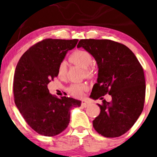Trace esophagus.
<instances>
[{
	"mask_svg": "<svg viewBox=\"0 0 157 157\" xmlns=\"http://www.w3.org/2000/svg\"><path fill=\"white\" fill-rule=\"evenodd\" d=\"M89 105L90 102L89 101H87V100H82V101L81 102V105H82V107H87V106Z\"/></svg>",
	"mask_w": 157,
	"mask_h": 157,
	"instance_id": "34e87169",
	"label": "esophagus"
}]
</instances>
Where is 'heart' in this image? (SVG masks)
<instances>
[{
    "mask_svg": "<svg viewBox=\"0 0 157 157\" xmlns=\"http://www.w3.org/2000/svg\"><path fill=\"white\" fill-rule=\"evenodd\" d=\"M71 63L84 68V73L88 78H92L94 71L91 68L93 63V57L89 52L84 50H76L71 54L68 57ZM67 75V66L65 61H62L57 67V75L61 79L66 78ZM88 86L86 84H75L68 89L70 94L76 98H81L83 96L84 91H87Z\"/></svg>",
    "mask_w": 157,
    "mask_h": 157,
    "instance_id": "heart-1",
    "label": "heart"
}]
</instances>
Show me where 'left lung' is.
<instances>
[{
  "label": "left lung",
  "instance_id": "1",
  "mask_svg": "<svg viewBox=\"0 0 157 157\" xmlns=\"http://www.w3.org/2000/svg\"><path fill=\"white\" fill-rule=\"evenodd\" d=\"M89 52L98 65L97 82L90 97L102 100L109 94L111 102L97 104L100 113L93 120L98 134L105 137H118L134 125L141 114L145 97L143 68L132 51L111 40L82 39L77 48Z\"/></svg>",
  "mask_w": 157,
  "mask_h": 157
}]
</instances>
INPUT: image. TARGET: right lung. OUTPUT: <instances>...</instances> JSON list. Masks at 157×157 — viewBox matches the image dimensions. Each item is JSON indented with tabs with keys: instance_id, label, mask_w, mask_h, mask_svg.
I'll return each instance as SVG.
<instances>
[{
	"instance_id": "add662e5",
	"label": "right lung",
	"mask_w": 157,
	"mask_h": 157,
	"mask_svg": "<svg viewBox=\"0 0 157 157\" xmlns=\"http://www.w3.org/2000/svg\"><path fill=\"white\" fill-rule=\"evenodd\" d=\"M78 40L44 39L21 56L13 80L15 102L25 121L46 136L60 134L70 121V110L81 101L68 97H55L47 85L57 77V67Z\"/></svg>"
}]
</instances>
